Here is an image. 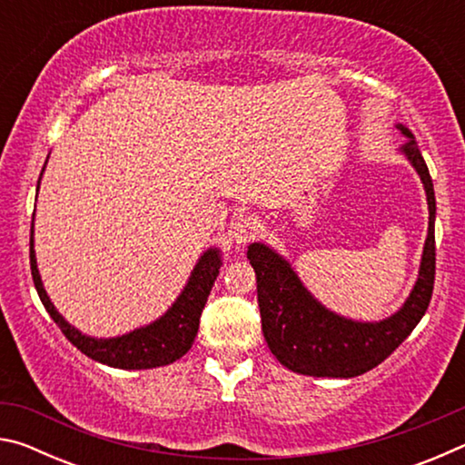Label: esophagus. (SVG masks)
I'll return each instance as SVG.
<instances>
[{
  "instance_id": "obj_1",
  "label": "esophagus",
  "mask_w": 465,
  "mask_h": 465,
  "mask_svg": "<svg viewBox=\"0 0 465 465\" xmlns=\"http://www.w3.org/2000/svg\"><path fill=\"white\" fill-rule=\"evenodd\" d=\"M261 219L254 217V215H246V217H240L238 222L233 223V240L238 246H246L252 240L256 238V233L261 232Z\"/></svg>"
}]
</instances>
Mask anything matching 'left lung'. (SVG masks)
<instances>
[{
	"label": "left lung",
	"mask_w": 465,
	"mask_h": 465,
	"mask_svg": "<svg viewBox=\"0 0 465 465\" xmlns=\"http://www.w3.org/2000/svg\"><path fill=\"white\" fill-rule=\"evenodd\" d=\"M406 137L400 152L412 163L427 193L429 233L424 240L419 279L402 308L380 322L351 320L324 308L293 266L262 242L248 246L256 272L258 308L269 349L281 365L312 377H357L388 359L422 320L435 282V191L412 131L396 124Z\"/></svg>",
	"instance_id": "left-lung-1"
}]
</instances>
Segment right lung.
Here are the masks:
<instances>
[{"instance_id":"right-lung-1","label":"right lung","mask_w":465,"mask_h":465,"mask_svg":"<svg viewBox=\"0 0 465 465\" xmlns=\"http://www.w3.org/2000/svg\"><path fill=\"white\" fill-rule=\"evenodd\" d=\"M46 163V162H45ZM45 172V168H43ZM41 172V178H43ZM38 178V184H41ZM38 194V186H36ZM222 250L209 248L203 252L199 262L188 277L184 289L180 291L176 302L172 308L153 320L152 324L135 328L133 332L113 338H94L88 334H82L75 326L61 316L54 308L53 302L46 295L43 287L41 272L36 266V254H35V213H33V227H30V271H33V281L38 291V297L49 312L54 324L61 328V332L74 346H77L85 357L98 361L102 365L116 367V369H153L163 367L184 357L194 342V336L199 332V320L207 297L211 293V287L222 269Z\"/></svg>"}]
</instances>
